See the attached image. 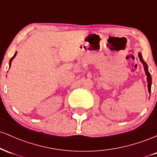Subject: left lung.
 I'll return each mask as SVG.
<instances>
[{"label":"left lung","mask_w":157,"mask_h":157,"mask_svg":"<svg viewBox=\"0 0 157 157\" xmlns=\"http://www.w3.org/2000/svg\"><path fill=\"white\" fill-rule=\"evenodd\" d=\"M139 57H140V61H141L142 63H143L144 68H145V74H146V75H147V87H148V91H149V93H151V82H152V80H151V74L149 73L148 69H147V63L145 62V61L143 60V59H142V55H141V54H140V53H139Z\"/></svg>","instance_id":"obj_1"}]
</instances>
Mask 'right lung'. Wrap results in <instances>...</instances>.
Instances as JSON below:
<instances>
[{
    "label": "right lung",
    "mask_w": 157,
    "mask_h": 157,
    "mask_svg": "<svg viewBox=\"0 0 157 157\" xmlns=\"http://www.w3.org/2000/svg\"><path fill=\"white\" fill-rule=\"evenodd\" d=\"M16 55H17V52H16V53L15 54V55H14V56H13V57H12V58H11V59H10V66H11V63H12V60H13V59H14V58H15V56H16Z\"/></svg>",
    "instance_id": "right-lung-1"
}]
</instances>
